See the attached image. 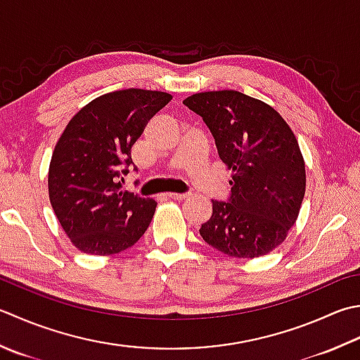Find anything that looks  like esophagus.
<instances>
[{
  "instance_id": "obj_1",
  "label": "esophagus",
  "mask_w": 360,
  "mask_h": 360,
  "mask_svg": "<svg viewBox=\"0 0 360 360\" xmlns=\"http://www.w3.org/2000/svg\"><path fill=\"white\" fill-rule=\"evenodd\" d=\"M168 198L176 200V201H182L188 198V193H168Z\"/></svg>"
}]
</instances>
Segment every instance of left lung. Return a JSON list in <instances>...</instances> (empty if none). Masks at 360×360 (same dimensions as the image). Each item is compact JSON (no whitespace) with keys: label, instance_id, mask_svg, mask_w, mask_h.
<instances>
[{"label":"left lung","instance_id":"left-lung-1","mask_svg":"<svg viewBox=\"0 0 360 360\" xmlns=\"http://www.w3.org/2000/svg\"><path fill=\"white\" fill-rule=\"evenodd\" d=\"M184 104L212 132L232 170L228 201H212L204 242L232 257H259L283 243L306 192V168L290 126L271 105L237 90L201 91Z\"/></svg>","mask_w":360,"mask_h":360}]
</instances>
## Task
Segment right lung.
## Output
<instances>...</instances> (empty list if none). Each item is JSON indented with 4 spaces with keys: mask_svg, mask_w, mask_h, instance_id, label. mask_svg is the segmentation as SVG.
Returning <instances> with one entry per match:
<instances>
[{
    "mask_svg": "<svg viewBox=\"0 0 360 360\" xmlns=\"http://www.w3.org/2000/svg\"><path fill=\"white\" fill-rule=\"evenodd\" d=\"M170 100L158 90L110 91L84 105L63 129L49 162L48 192L77 250L117 255L150 226L158 202L122 190V182L132 165V145Z\"/></svg>",
    "mask_w": 360,
    "mask_h": 360,
    "instance_id": "1",
    "label": "right lung"
}]
</instances>
